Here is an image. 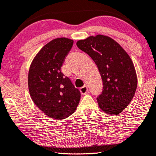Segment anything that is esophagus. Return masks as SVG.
Segmentation results:
<instances>
[{
    "instance_id": "obj_1",
    "label": "esophagus",
    "mask_w": 156,
    "mask_h": 156,
    "mask_svg": "<svg viewBox=\"0 0 156 156\" xmlns=\"http://www.w3.org/2000/svg\"><path fill=\"white\" fill-rule=\"evenodd\" d=\"M88 87L86 86H83L82 88H80V93H81V94H83V95L86 94V93H88Z\"/></svg>"
}]
</instances>
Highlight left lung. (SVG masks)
<instances>
[{
	"label": "left lung",
	"instance_id": "obj_1",
	"mask_svg": "<svg viewBox=\"0 0 156 156\" xmlns=\"http://www.w3.org/2000/svg\"><path fill=\"white\" fill-rule=\"evenodd\" d=\"M96 64L103 89L97 101L101 111L118 115L132 101L138 85L133 63L119 43L103 35L89 36L76 43Z\"/></svg>",
	"mask_w": 156,
	"mask_h": 156
}]
</instances>
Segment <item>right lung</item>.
<instances>
[{
    "mask_svg": "<svg viewBox=\"0 0 156 156\" xmlns=\"http://www.w3.org/2000/svg\"><path fill=\"white\" fill-rule=\"evenodd\" d=\"M73 41L58 38L45 44L32 61L28 76V90L37 107L48 117L63 120L76 111L80 93L61 66Z\"/></svg>",
    "mask_w": 156,
    "mask_h": 156,
    "instance_id": "1",
    "label": "right lung"
}]
</instances>
